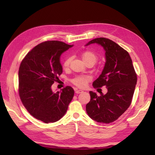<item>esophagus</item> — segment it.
Instances as JSON below:
<instances>
[{
	"instance_id": "obj_1",
	"label": "esophagus",
	"mask_w": 155,
	"mask_h": 155,
	"mask_svg": "<svg viewBox=\"0 0 155 155\" xmlns=\"http://www.w3.org/2000/svg\"><path fill=\"white\" fill-rule=\"evenodd\" d=\"M84 92V91H82V90H76L75 91V93L76 94H82V93H83Z\"/></svg>"
}]
</instances>
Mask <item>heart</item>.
Here are the masks:
<instances>
[{
  "label": "heart",
  "mask_w": 155,
  "mask_h": 155,
  "mask_svg": "<svg viewBox=\"0 0 155 155\" xmlns=\"http://www.w3.org/2000/svg\"><path fill=\"white\" fill-rule=\"evenodd\" d=\"M82 58L85 63H87L88 62H92L94 64L97 61V56L94 53L87 51L82 53ZM70 61H71L70 58H68L67 59L65 60L63 65V68L64 69H67L68 68ZM90 80H91V77L88 76H79V77H75V78H73L72 82L77 87L80 88H84L87 85L88 82Z\"/></svg>",
  "instance_id": "heart-1"
}]
</instances>
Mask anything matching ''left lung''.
Instances as JSON below:
<instances>
[{
	"mask_svg": "<svg viewBox=\"0 0 155 155\" xmlns=\"http://www.w3.org/2000/svg\"><path fill=\"white\" fill-rule=\"evenodd\" d=\"M101 45L105 51V63L101 74L93 82L94 87L105 86L107 92L90 91L91 101L86 111L93 120L110 123L117 120L131 103L137 82V75L127 51L113 41L105 38H95L86 44Z\"/></svg>",
	"mask_w": 155,
	"mask_h": 155,
	"instance_id": "left-lung-1",
	"label": "left lung"
}]
</instances>
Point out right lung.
Returning <instances> with one entry per match:
<instances>
[{
	"instance_id": "obj_1",
	"label": "right lung",
	"mask_w": 155,
	"mask_h": 155,
	"mask_svg": "<svg viewBox=\"0 0 155 155\" xmlns=\"http://www.w3.org/2000/svg\"><path fill=\"white\" fill-rule=\"evenodd\" d=\"M73 45L48 41L31 50L19 70V94L31 116L45 123L59 120L67 112L74 91L67 86L54 92L52 85L63 72L60 56Z\"/></svg>"
}]
</instances>
